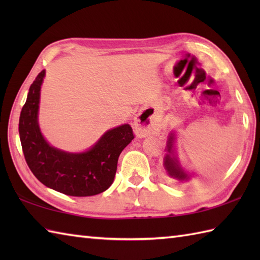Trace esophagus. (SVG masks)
Instances as JSON below:
<instances>
[{
    "label": "esophagus",
    "instance_id": "1",
    "mask_svg": "<svg viewBox=\"0 0 260 260\" xmlns=\"http://www.w3.org/2000/svg\"><path fill=\"white\" fill-rule=\"evenodd\" d=\"M134 129L135 134L139 137H145L153 132L152 120L146 119L144 115L139 114L134 119Z\"/></svg>",
    "mask_w": 260,
    "mask_h": 260
}]
</instances>
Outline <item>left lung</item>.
I'll use <instances>...</instances> for the list:
<instances>
[{"mask_svg": "<svg viewBox=\"0 0 260 260\" xmlns=\"http://www.w3.org/2000/svg\"><path fill=\"white\" fill-rule=\"evenodd\" d=\"M174 140V136L173 134H171L170 139H169V144H168V151L169 153H172V142ZM164 167L167 169L168 173L173 176V178L178 179V180H187V175L183 172V170H182L179 164L178 161L174 157H171L169 154L165 157V161H164Z\"/></svg>", "mask_w": 260, "mask_h": 260, "instance_id": "1", "label": "left lung"}]
</instances>
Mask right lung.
<instances>
[{
  "label": "right lung",
  "instance_id": "1",
  "mask_svg": "<svg viewBox=\"0 0 260 260\" xmlns=\"http://www.w3.org/2000/svg\"><path fill=\"white\" fill-rule=\"evenodd\" d=\"M45 70L30 86L22 107L19 133L27 167L36 178L50 189L71 197H90L112 185L121 151L134 139L128 124L106 132L89 151L66 153L50 146L38 125V109Z\"/></svg>",
  "mask_w": 260,
  "mask_h": 260
}]
</instances>
